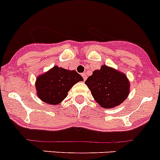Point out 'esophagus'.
<instances>
[{
  "label": "esophagus",
  "instance_id": "obj_1",
  "mask_svg": "<svg viewBox=\"0 0 160 160\" xmlns=\"http://www.w3.org/2000/svg\"><path fill=\"white\" fill-rule=\"evenodd\" d=\"M82 78H83V80H84V81H86V80H87V74H86L85 73H82Z\"/></svg>",
  "mask_w": 160,
  "mask_h": 160
}]
</instances>
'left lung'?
<instances>
[{"instance_id":"1","label":"left lung","mask_w":160,"mask_h":160,"mask_svg":"<svg viewBox=\"0 0 160 160\" xmlns=\"http://www.w3.org/2000/svg\"><path fill=\"white\" fill-rule=\"evenodd\" d=\"M85 83L103 108L117 107L129 94L130 82L127 76L105 65L100 70H94Z\"/></svg>"}]
</instances>
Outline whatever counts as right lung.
Returning <instances> with one entry per match:
<instances>
[{
  "label": "right lung",
  "instance_id": "add662e5",
  "mask_svg": "<svg viewBox=\"0 0 160 160\" xmlns=\"http://www.w3.org/2000/svg\"><path fill=\"white\" fill-rule=\"evenodd\" d=\"M83 78L75 70H67L58 66L38 77L36 89L38 96L43 102L57 105L67 96L73 85Z\"/></svg>",
  "mask_w": 160,
  "mask_h": 160
}]
</instances>
